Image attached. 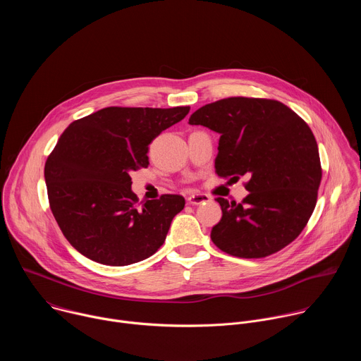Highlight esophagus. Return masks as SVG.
<instances>
[{
    "label": "esophagus",
    "mask_w": 361,
    "mask_h": 361,
    "mask_svg": "<svg viewBox=\"0 0 361 361\" xmlns=\"http://www.w3.org/2000/svg\"><path fill=\"white\" fill-rule=\"evenodd\" d=\"M188 204L191 205H200V204H205L212 201V197L209 194H202V192H198V194H191L188 198H187Z\"/></svg>",
    "instance_id": "esophagus-1"
}]
</instances>
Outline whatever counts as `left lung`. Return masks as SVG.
Instances as JSON below:
<instances>
[{
  "label": "left lung",
  "mask_w": 361,
  "mask_h": 361,
  "mask_svg": "<svg viewBox=\"0 0 361 361\" xmlns=\"http://www.w3.org/2000/svg\"><path fill=\"white\" fill-rule=\"evenodd\" d=\"M188 123L220 134L219 177L248 178L241 202L216 198L223 216L213 243L240 259H263L294 241L314 212L323 174L307 123L280 101L248 97L205 104Z\"/></svg>",
  "instance_id": "left-lung-1"
}]
</instances>
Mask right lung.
<instances>
[{
    "label": "right lung",
    "mask_w": 361,
    "mask_h": 361,
    "mask_svg": "<svg viewBox=\"0 0 361 361\" xmlns=\"http://www.w3.org/2000/svg\"><path fill=\"white\" fill-rule=\"evenodd\" d=\"M190 107H107L73 121L49 154L44 177L49 209L68 243L87 259L128 266L164 243L185 200L138 201L131 171L148 167V145Z\"/></svg>",
    "instance_id": "1"
}]
</instances>
